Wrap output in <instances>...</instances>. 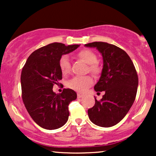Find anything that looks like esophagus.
Wrapping results in <instances>:
<instances>
[{
	"label": "esophagus",
	"instance_id": "obj_1",
	"mask_svg": "<svg viewBox=\"0 0 156 156\" xmlns=\"http://www.w3.org/2000/svg\"><path fill=\"white\" fill-rule=\"evenodd\" d=\"M83 97V94H79V93H78V98H82Z\"/></svg>",
	"mask_w": 156,
	"mask_h": 156
}]
</instances>
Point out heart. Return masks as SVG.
<instances>
[{
    "label": "heart",
    "mask_w": 156,
    "mask_h": 156,
    "mask_svg": "<svg viewBox=\"0 0 156 156\" xmlns=\"http://www.w3.org/2000/svg\"><path fill=\"white\" fill-rule=\"evenodd\" d=\"M78 58L89 65V70L93 74L97 75L101 71L99 65L96 63L98 58L95 53L89 50H82L78 53ZM58 66L61 72L63 75H67L70 70V63H69V57L67 55H63L60 58L58 62ZM93 83V80L90 76H76L71 78L67 82V87L73 90L83 92L87 90Z\"/></svg>",
    "instance_id": "b5f03b06"
}]
</instances>
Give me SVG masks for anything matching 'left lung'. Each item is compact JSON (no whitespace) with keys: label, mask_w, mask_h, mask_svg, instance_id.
Listing matches in <instances>:
<instances>
[{"label":"left lung","mask_w":156,"mask_h":156,"mask_svg":"<svg viewBox=\"0 0 156 156\" xmlns=\"http://www.w3.org/2000/svg\"><path fill=\"white\" fill-rule=\"evenodd\" d=\"M101 53L103 66L101 76L94 89L105 94L88 110L89 118L94 124L103 128L119 123L131 108L139 79L129 55L121 48L107 42H94L85 44Z\"/></svg>","instance_id":"left-lung-1"}]
</instances>
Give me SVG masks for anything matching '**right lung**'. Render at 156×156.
Listing matches in <instances>:
<instances>
[{
	"label": "right lung",
	"instance_id": "1",
	"mask_svg": "<svg viewBox=\"0 0 156 156\" xmlns=\"http://www.w3.org/2000/svg\"><path fill=\"white\" fill-rule=\"evenodd\" d=\"M79 46H66L58 42L49 44L34 51L23 68L20 78L23 101L33 120L42 128L58 129L68 120V105L77 98L76 92L64 89L61 94H55L53 87L62 78L58 66L62 55Z\"/></svg>",
	"mask_w": 156,
	"mask_h": 156
}]
</instances>
